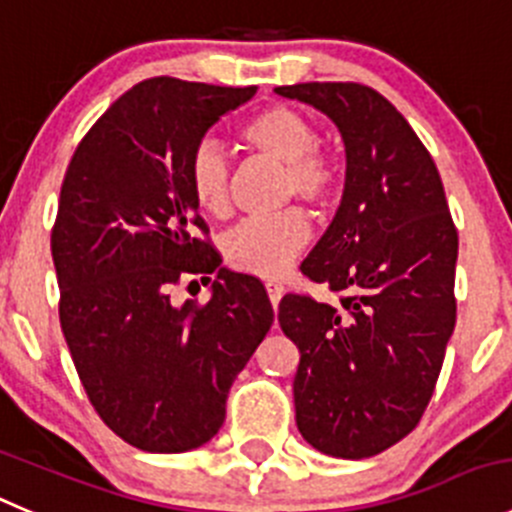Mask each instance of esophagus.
Returning a JSON list of instances; mask_svg holds the SVG:
<instances>
[{
  "label": "esophagus",
  "instance_id": "34e87169",
  "mask_svg": "<svg viewBox=\"0 0 512 512\" xmlns=\"http://www.w3.org/2000/svg\"><path fill=\"white\" fill-rule=\"evenodd\" d=\"M266 291H269V299L276 309L281 301V294H284V284H279V281H266Z\"/></svg>",
  "mask_w": 512,
  "mask_h": 512
}]
</instances>
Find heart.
Returning <instances> with one entry per match:
<instances>
[{
    "label": "heart",
    "instance_id": "obj_1",
    "mask_svg": "<svg viewBox=\"0 0 512 512\" xmlns=\"http://www.w3.org/2000/svg\"><path fill=\"white\" fill-rule=\"evenodd\" d=\"M238 143L264 158L284 163L281 193L301 198L316 208L332 206L342 193V165L332 153L316 148L314 123L289 105H266L248 115L236 130ZM188 191L208 216H226L231 208V178L221 150L201 143L188 158ZM311 223L301 208H286L274 216L251 218L226 236V261L238 271L276 276L304 251Z\"/></svg>",
    "mask_w": 512,
    "mask_h": 512
}]
</instances>
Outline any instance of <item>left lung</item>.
<instances>
[{
  "instance_id": "obj_1",
  "label": "left lung",
  "mask_w": 512,
  "mask_h": 512,
  "mask_svg": "<svg viewBox=\"0 0 512 512\" xmlns=\"http://www.w3.org/2000/svg\"><path fill=\"white\" fill-rule=\"evenodd\" d=\"M347 148L344 198L301 274L337 294H289L279 324L299 347L296 425L324 455L362 460L425 415L455 329L457 228L440 173L397 107L359 82H301Z\"/></svg>"
}]
</instances>
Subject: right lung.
Masks as SVG:
<instances>
[{"label":"right lung","instance_id":"add662e5","mask_svg":"<svg viewBox=\"0 0 512 512\" xmlns=\"http://www.w3.org/2000/svg\"><path fill=\"white\" fill-rule=\"evenodd\" d=\"M253 92L138 82L87 130L62 180L52 226L62 334L90 405L138 450L211 440L233 379L274 324L259 279L218 269L186 180L203 133ZM211 273V300L174 306L180 280Z\"/></svg>","mask_w":512,"mask_h":512}]
</instances>
